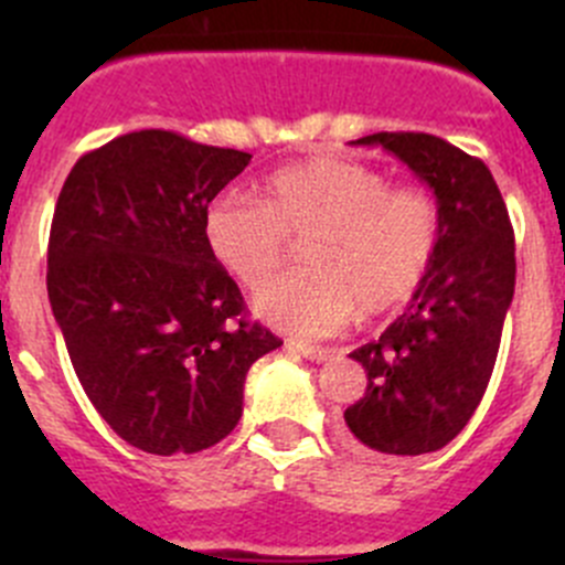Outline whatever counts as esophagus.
Returning <instances> with one entry per match:
<instances>
[{"label":"esophagus","mask_w":565,"mask_h":565,"mask_svg":"<svg viewBox=\"0 0 565 565\" xmlns=\"http://www.w3.org/2000/svg\"><path fill=\"white\" fill-rule=\"evenodd\" d=\"M292 347V350H298L300 355L306 358V361H311V363H322V361H328L330 358V350H324V347H309V344H289Z\"/></svg>","instance_id":"1"}]
</instances>
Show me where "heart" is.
Instances as JSON below:
<instances>
[{
	"label": "heart",
	"instance_id": "heart-1",
	"mask_svg": "<svg viewBox=\"0 0 565 565\" xmlns=\"http://www.w3.org/2000/svg\"><path fill=\"white\" fill-rule=\"evenodd\" d=\"M204 243L243 287H260L306 239L303 274L259 289L254 311L295 335H330L358 317L404 309L440 241V213L424 188L391 185L369 163L317 156L278 169L262 202L221 193L202 218Z\"/></svg>",
	"mask_w": 565,
	"mask_h": 565
}]
</instances>
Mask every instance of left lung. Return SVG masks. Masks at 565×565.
I'll list each match as a JSON object with an SVG mask.
<instances>
[{"label": "left lung", "instance_id": "8db88e82", "mask_svg": "<svg viewBox=\"0 0 565 565\" xmlns=\"http://www.w3.org/2000/svg\"><path fill=\"white\" fill-rule=\"evenodd\" d=\"M431 188L440 241L407 311L377 341L350 352L366 393L344 409L358 446L383 457H420L454 440L481 404L503 319L514 300V230L487 163L431 134H372Z\"/></svg>", "mask_w": 565, "mask_h": 565}]
</instances>
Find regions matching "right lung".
<instances>
[{"label":"right lung","mask_w":565,"mask_h":565,"mask_svg":"<svg viewBox=\"0 0 565 565\" xmlns=\"http://www.w3.org/2000/svg\"><path fill=\"white\" fill-rule=\"evenodd\" d=\"M248 161L172 130H136L78 158L56 199L51 311L93 407L147 454L224 440L250 363L281 347L248 322L202 232L207 204Z\"/></svg>","instance_id":"1"}]
</instances>
